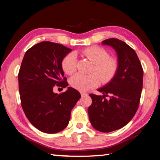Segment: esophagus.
I'll return each mask as SVG.
<instances>
[{
  "mask_svg": "<svg viewBox=\"0 0 160 160\" xmlns=\"http://www.w3.org/2000/svg\"><path fill=\"white\" fill-rule=\"evenodd\" d=\"M80 94H81V95H82V97H83V96H85V95H87V93H85V92H80Z\"/></svg>",
  "mask_w": 160,
  "mask_h": 160,
  "instance_id": "esophagus-1",
  "label": "esophagus"
}]
</instances>
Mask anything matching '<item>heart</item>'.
<instances>
[{"label": "heart", "instance_id": "b5f03b06", "mask_svg": "<svg viewBox=\"0 0 160 160\" xmlns=\"http://www.w3.org/2000/svg\"><path fill=\"white\" fill-rule=\"evenodd\" d=\"M84 56L94 63L92 71L99 75L102 82H109L114 76L118 68V63L115 59L109 58V53L99 47L86 48L81 51ZM77 58L73 53L65 56L61 62L62 68L66 73L71 75L76 70ZM99 77L96 74L82 75L78 73L70 79V85L76 90L85 92L99 84Z\"/></svg>", "mask_w": 160, "mask_h": 160}]
</instances>
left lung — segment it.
Here are the masks:
<instances>
[{"label": "left lung", "mask_w": 160, "mask_h": 160, "mask_svg": "<svg viewBox=\"0 0 160 160\" xmlns=\"http://www.w3.org/2000/svg\"><path fill=\"white\" fill-rule=\"evenodd\" d=\"M102 44L115 50L118 68L110 82L97 90L102 96L90 94L92 103L88 108V114L94 128L109 132L125 126L136 113L142 88L143 70L135 51L126 43L111 38Z\"/></svg>", "instance_id": "obj_1"}]
</instances>
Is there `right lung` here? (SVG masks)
<instances>
[{"label":"right lung","mask_w":160,"mask_h":160,"mask_svg":"<svg viewBox=\"0 0 160 160\" xmlns=\"http://www.w3.org/2000/svg\"><path fill=\"white\" fill-rule=\"evenodd\" d=\"M72 49L57 43L42 42L26 51L18 74L21 104L27 118L38 130L56 133L67 127L79 92L68 87L65 92L53 91L55 85H68L61 62Z\"/></svg>","instance_id":"right-lung-1"}]
</instances>
